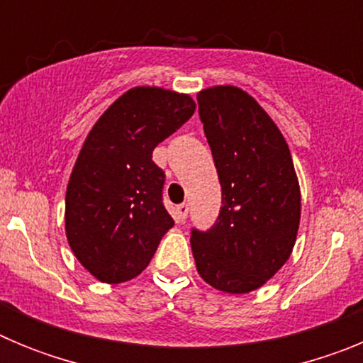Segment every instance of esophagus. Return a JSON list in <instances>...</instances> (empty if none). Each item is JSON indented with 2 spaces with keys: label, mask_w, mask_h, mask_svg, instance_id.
<instances>
[{
  "label": "esophagus",
  "mask_w": 363,
  "mask_h": 363,
  "mask_svg": "<svg viewBox=\"0 0 363 363\" xmlns=\"http://www.w3.org/2000/svg\"><path fill=\"white\" fill-rule=\"evenodd\" d=\"M189 214V205L187 203H182L176 207V218H178V221H185V218H187Z\"/></svg>",
  "instance_id": "esophagus-1"
}]
</instances>
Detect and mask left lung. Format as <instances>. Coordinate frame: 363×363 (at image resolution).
Instances as JSON below:
<instances>
[{
    "label": "left lung",
    "mask_w": 363,
    "mask_h": 363,
    "mask_svg": "<svg viewBox=\"0 0 363 363\" xmlns=\"http://www.w3.org/2000/svg\"><path fill=\"white\" fill-rule=\"evenodd\" d=\"M198 107L223 205L209 230L192 229V256L214 289L251 293L280 271L296 242L301 196L289 145L238 86L203 89Z\"/></svg>",
    "instance_id": "obj_1"
}]
</instances>
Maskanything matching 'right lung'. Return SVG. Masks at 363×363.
<instances>
[{
	"mask_svg": "<svg viewBox=\"0 0 363 363\" xmlns=\"http://www.w3.org/2000/svg\"><path fill=\"white\" fill-rule=\"evenodd\" d=\"M194 111L189 94L134 86L86 136L67 185L65 233L74 256L99 281L136 278L174 225L152 150Z\"/></svg>",
	"mask_w": 363,
	"mask_h": 363,
	"instance_id": "obj_1",
	"label": "right lung"
}]
</instances>
